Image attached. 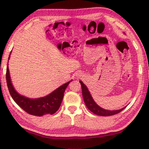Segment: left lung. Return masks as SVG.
<instances>
[{
	"label": "left lung",
	"instance_id": "8db88e82",
	"mask_svg": "<svg viewBox=\"0 0 149 149\" xmlns=\"http://www.w3.org/2000/svg\"><path fill=\"white\" fill-rule=\"evenodd\" d=\"M81 85V90H82V95L83 97H84V100L85 102V104L86 107L88 108V109L90 110L93 113L95 114L101 116H112L115 115L122 111L124 108H122L120 110H108L103 109L101 107H100L99 105L96 104V102L94 101V100L91 97V95L88 90L87 87H86L84 83L81 81H79Z\"/></svg>",
	"mask_w": 149,
	"mask_h": 149
}]
</instances>
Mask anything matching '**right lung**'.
<instances>
[{"mask_svg": "<svg viewBox=\"0 0 149 149\" xmlns=\"http://www.w3.org/2000/svg\"><path fill=\"white\" fill-rule=\"evenodd\" d=\"M11 54V52H10ZM10 56L8 59L10 58ZM6 83L10 94L15 102L21 107L24 111L29 114L42 116L46 114H53L59 109L64 97V93L70 82L62 85V86L57 88L53 92L44 97L39 99H29L19 95L12 85L8 66L6 68Z\"/></svg>", "mask_w": 149, "mask_h": 149, "instance_id": "obj_1", "label": "right lung"}]
</instances>
